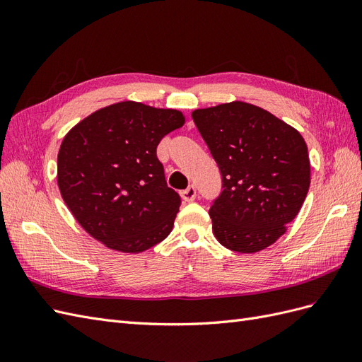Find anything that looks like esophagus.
I'll use <instances>...</instances> for the list:
<instances>
[{"label": "esophagus", "mask_w": 362, "mask_h": 362, "mask_svg": "<svg viewBox=\"0 0 362 362\" xmlns=\"http://www.w3.org/2000/svg\"><path fill=\"white\" fill-rule=\"evenodd\" d=\"M181 198L184 199V202L194 201V198H196V189L193 187V185H189L187 189L181 192Z\"/></svg>", "instance_id": "esophagus-1"}]
</instances>
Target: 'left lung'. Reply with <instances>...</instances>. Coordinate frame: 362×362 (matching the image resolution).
Listing matches in <instances>:
<instances>
[{
    "instance_id": "8db88e82",
    "label": "left lung",
    "mask_w": 362,
    "mask_h": 362,
    "mask_svg": "<svg viewBox=\"0 0 362 362\" xmlns=\"http://www.w3.org/2000/svg\"><path fill=\"white\" fill-rule=\"evenodd\" d=\"M192 117L222 173L223 190L210 208L218 243L240 254L269 247L287 231L310 189L303 137L242 101L198 108Z\"/></svg>"
}]
</instances>
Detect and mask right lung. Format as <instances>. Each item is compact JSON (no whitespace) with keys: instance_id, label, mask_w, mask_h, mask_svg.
Here are the masks:
<instances>
[{"instance_id":"obj_1","label":"right lung","mask_w":362,"mask_h":362,"mask_svg":"<svg viewBox=\"0 0 362 362\" xmlns=\"http://www.w3.org/2000/svg\"><path fill=\"white\" fill-rule=\"evenodd\" d=\"M184 122L173 108L124 101L100 108L64 136L57 182L86 233L125 254L170 234L181 198L168 187L157 146Z\"/></svg>"}]
</instances>
